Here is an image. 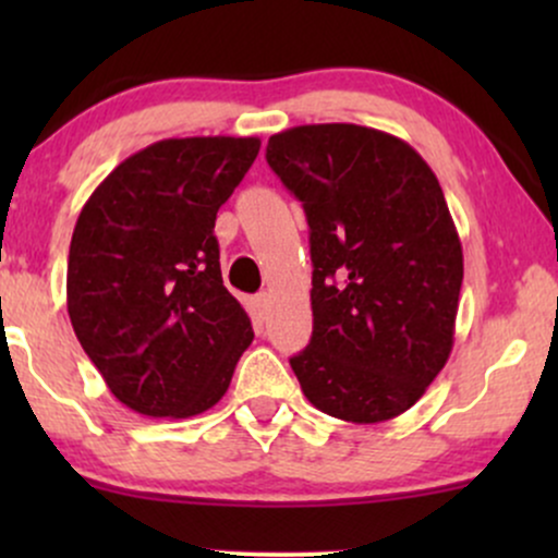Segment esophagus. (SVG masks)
Returning a JSON list of instances; mask_svg holds the SVG:
<instances>
[{
	"mask_svg": "<svg viewBox=\"0 0 558 558\" xmlns=\"http://www.w3.org/2000/svg\"><path fill=\"white\" fill-rule=\"evenodd\" d=\"M254 306H257V312H259V315H265V312H267V306H270V293H267V291L257 293V296H254Z\"/></svg>",
	"mask_w": 558,
	"mask_h": 558,
	"instance_id": "obj_1",
	"label": "esophagus"
}]
</instances>
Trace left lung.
<instances>
[{
    "label": "left lung",
    "mask_w": 558,
    "mask_h": 558,
    "mask_svg": "<svg viewBox=\"0 0 558 558\" xmlns=\"http://www.w3.org/2000/svg\"><path fill=\"white\" fill-rule=\"evenodd\" d=\"M267 165L310 222L315 323L291 356L301 390L356 425L399 417L453 345L464 257L438 178L407 141L354 123L275 133Z\"/></svg>",
    "instance_id": "obj_1"
}]
</instances>
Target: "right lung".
Returning a JSON list of instances; mask_svg holds the SVG:
<instances>
[{
  "instance_id": "obj_1",
  "label": "right lung",
  "mask_w": 558,
  "mask_h": 558,
  "mask_svg": "<svg viewBox=\"0 0 558 558\" xmlns=\"http://www.w3.org/2000/svg\"><path fill=\"white\" fill-rule=\"evenodd\" d=\"M259 138H165L120 162L75 222L68 315L114 399L194 417L226 396L254 330L222 286L217 209Z\"/></svg>"
}]
</instances>
